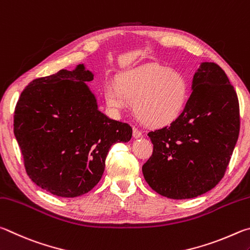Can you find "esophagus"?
<instances>
[{"mask_svg": "<svg viewBox=\"0 0 250 250\" xmlns=\"http://www.w3.org/2000/svg\"><path fill=\"white\" fill-rule=\"evenodd\" d=\"M133 137L134 138H139V137H143V133L139 130L138 128L134 127L133 128Z\"/></svg>", "mask_w": 250, "mask_h": 250, "instance_id": "34e87169", "label": "esophagus"}]
</instances>
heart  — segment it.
<instances>
[{"mask_svg": "<svg viewBox=\"0 0 250 250\" xmlns=\"http://www.w3.org/2000/svg\"><path fill=\"white\" fill-rule=\"evenodd\" d=\"M105 103L120 113L133 102L136 115L149 125L170 124L180 116L189 98V83L180 71L148 63L122 72L103 86Z\"/></svg>", "mask_w": 250, "mask_h": 250, "instance_id": "1", "label": "heart"}]
</instances>
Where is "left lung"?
<instances>
[{
  "label": "left lung",
  "instance_id": "8db88e82",
  "mask_svg": "<svg viewBox=\"0 0 250 250\" xmlns=\"http://www.w3.org/2000/svg\"><path fill=\"white\" fill-rule=\"evenodd\" d=\"M177 120L148 133L154 151L143 166L146 182L174 200L196 198L224 177L239 135V104L220 65L201 62Z\"/></svg>",
  "mask_w": 250,
  "mask_h": 250
}]
</instances>
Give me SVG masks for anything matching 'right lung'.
Masks as SVG:
<instances>
[{
  "instance_id": "right-lung-1",
  "label": "right lung",
  "mask_w": 250,
  "mask_h": 250,
  "mask_svg": "<svg viewBox=\"0 0 250 250\" xmlns=\"http://www.w3.org/2000/svg\"><path fill=\"white\" fill-rule=\"evenodd\" d=\"M94 74L78 64L35 79L21 92L14 135L26 172L42 189L61 198L91 191L102 178L109 148L127 143L133 129L99 109L86 82Z\"/></svg>"
}]
</instances>
